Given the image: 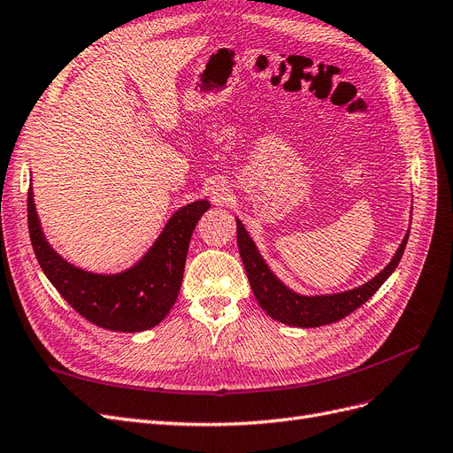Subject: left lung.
Here are the masks:
<instances>
[{
    "label": "left lung",
    "instance_id": "1",
    "mask_svg": "<svg viewBox=\"0 0 453 453\" xmlns=\"http://www.w3.org/2000/svg\"><path fill=\"white\" fill-rule=\"evenodd\" d=\"M407 239L409 237H405L403 242H401L399 250L387 269H384L380 274H377L372 281H367L365 286H360L358 289L347 291V293H338V295L300 296L289 291L280 280H276V276L269 271V266L265 265L263 257L256 250L254 241L248 237L244 226L237 220L239 252H241L250 286H252L257 303L266 313L273 317V319L291 326H303V328L336 323L343 319V317H347L349 313H353L364 303H367L382 283L387 281V278L395 271L397 263L401 261V256L405 252Z\"/></svg>",
    "mask_w": 453,
    "mask_h": 453
}]
</instances>
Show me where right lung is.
I'll list each match as a JSON object with an SVG mask.
<instances>
[{
	"instance_id": "right-lung-1",
	"label": "right lung",
	"mask_w": 453,
	"mask_h": 453,
	"mask_svg": "<svg viewBox=\"0 0 453 453\" xmlns=\"http://www.w3.org/2000/svg\"><path fill=\"white\" fill-rule=\"evenodd\" d=\"M207 209L209 201H194L179 209L136 266L115 276H98L76 269L50 248L42 235L31 188L27 192L29 237L42 273L81 317L115 332L153 328L173 308L192 231Z\"/></svg>"
}]
</instances>
